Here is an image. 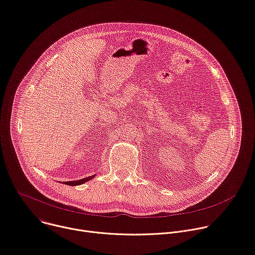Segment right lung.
<instances>
[{"instance_id":"right-lung-1","label":"right lung","mask_w":255,"mask_h":255,"mask_svg":"<svg viewBox=\"0 0 255 255\" xmlns=\"http://www.w3.org/2000/svg\"><path fill=\"white\" fill-rule=\"evenodd\" d=\"M94 176H95V175L89 176V177H87V178H83V179H80V180H76V181H67V182H65V184H67V185H73V186H74V185H79V184H82V183H84V182L91 180Z\"/></svg>"}]
</instances>
